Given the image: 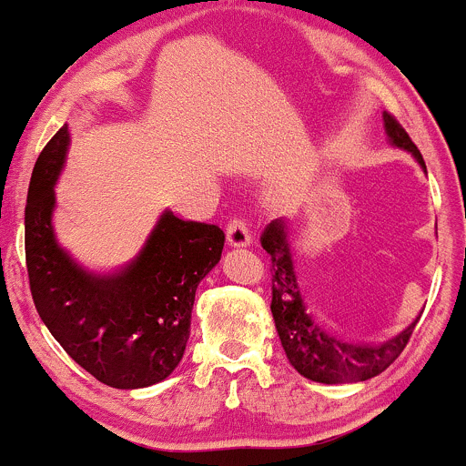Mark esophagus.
Masks as SVG:
<instances>
[{
  "mask_svg": "<svg viewBox=\"0 0 466 466\" xmlns=\"http://www.w3.org/2000/svg\"><path fill=\"white\" fill-rule=\"evenodd\" d=\"M252 241V234H249L246 220L243 218H229L228 223V243L234 248H246Z\"/></svg>",
  "mask_w": 466,
  "mask_h": 466,
  "instance_id": "esophagus-1",
  "label": "esophagus"
}]
</instances>
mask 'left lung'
I'll return each instance as SVG.
<instances>
[{
  "label": "left lung",
  "mask_w": 466,
  "mask_h": 466,
  "mask_svg": "<svg viewBox=\"0 0 466 466\" xmlns=\"http://www.w3.org/2000/svg\"><path fill=\"white\" fill-rule=\"evenodd\" d=\"M384 127L390 143L400 149L410 151L427 171L422 154L410 140V136L406 134L404 127L395 120V116L384 114ZM261 246L270 254L272 261L270 310L274 326H277L286 357L299 375L319 381V384H352V381H366L370 377L384 373L398 360L409 344L420 317L406 330H401L393 339L381 341V344H350L339 337L328 335L312 319L301 290H299L290 243H288V228L283 220H272L263 229Z\"/></svg>",
  "instance_id": "obj_1"
}]
</instances>
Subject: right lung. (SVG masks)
<instances>
[{"instance_id":"add662e5","label":"right lung","mask_w":466,"mask_h":466,"mask_svg":"<svg viewBox=\"0 0 466 466\" xmlns=\"http://www.w3.org/2000/svg\"><path fill=\"white\" fill-rule=\"evenodd\" d=\"M68 127L39 154L24 212L33 303L73 361L114 389H145L174 373L189 339L198 283L220 261L218 225L165 212L138 257L116 272L77 266L53 232Z\"/></svg>"}]
</instances>
